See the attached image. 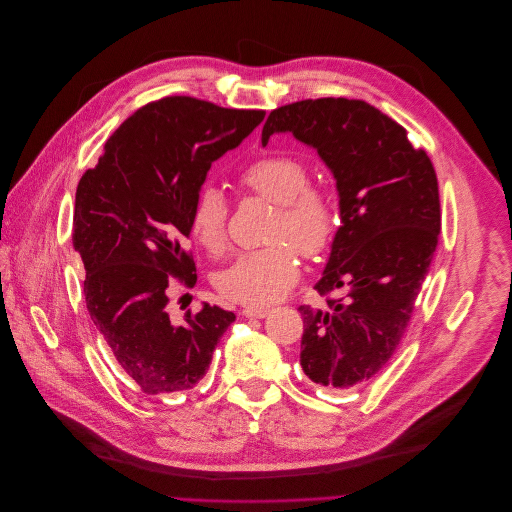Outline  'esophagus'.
Returning <instances> with one entry per match:
<instances>
[{
	"label": "esophagus",
	"mask_w": 512,
	"mask_h": 512,
	"mask_svg": "<svg viewBox=\"0 0 512 512\" xmlns=\"http://www.w3.org/2000/svg\"><path fill=\"white\" fill-rule=\"evenodd\" d=\"M246 319H264L268 315V309H256V306H248V309L242 311Z\"/></svg>",
	"instance_id": "34e87169"
}]
</instances>
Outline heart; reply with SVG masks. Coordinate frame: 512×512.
<instances>
[{
  "label": "heart",
  "instance_id": "heart-1",
  "mask_svg": "<svg viewBox=\"0 0 512 512\" xmlns=\"http://www.w3.org/2000/svg\"><path fill=\"white\" fill-rule=\"evenodd\" d=\"M244 185L270 203L278 214L270 240L272 248L240 254L218 274V290L240 304L266 306L280 300L298 280L296 250L315 258L323 254L337 230V210L331 195L311 187L309 169L290 155H270L252 163ZM191 232L199 246L220 254L228 242V201L218 187H203L191 212Z\"/></svg>",
  "mask_w": 512,
  "mask_h": 512
}]
</instances>
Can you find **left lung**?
<instances>
[{
    "label": "left lung",
    "mask_w": 512,
    "mask_h": 512,
    "mask_svg": "<svg viewBox=\"0 0 512 512\" xmlns=\"http://www.w3.org/2000/svg\"><path fill=\"white\" fill-rule=\"evenodd\" d=\"M317 149L339 191L341 226L319 294L343 290L327 309L298 306L300 365L311 381L355 389L395 353L428 276L440 234V193L426 151L365 100H300L272 111L262 129Z\"/></svg>",
    "instance_id": "left-lung-1"
}]
</instances>
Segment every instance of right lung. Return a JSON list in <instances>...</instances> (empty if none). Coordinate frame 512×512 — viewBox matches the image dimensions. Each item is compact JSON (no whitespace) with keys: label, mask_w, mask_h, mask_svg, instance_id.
<instances>
[{"label":"right lung","mask_w":512,"mask_h":512,"mask_svg":"<svg viewBox=\"0 0 512 512\" xmlns=\"http://www.w3.org/2000/svg\"><path fill=\"white\" fill-rule=\"evenodd\" d=\"M264 111L167 96L129 117L105 143L74 201L72 244L86 278L88 315L119 367L147 395L191 389L236 315L203 302L175 325L169 276L193 284L183 242L214 161L236 149Z\"/></svg>","instance_id":"right-lung-1"}]
</instances>
